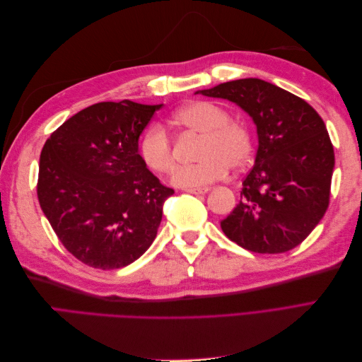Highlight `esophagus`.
<instances>
[{
    "instance_id": "1",
    "label": "esophagus",
    "mask_w": 362,
    "mask_h": 362,
    "mask_svg": "<svg viewBox=\"0 0 362 362\" xmlns=\"http://www.w3.org/2000/svg\"><path fill=\"white\" fill-rule=\"evenodd\" d=\"M208 190H210V187H190V189H185V192L192 193V194H205Z\"/></svg>"
}]
</instances>
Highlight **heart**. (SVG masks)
<instances>
[{
    "label": "heart",
    "mask_w": 362,
    "mask_h": 362,
    "mask_svg": "<svg viewBox=\"0 0 362 362\" xmlns=\"http://www.w3.org/2000/svg\"><path fill=\"white\" fill-rule=\"evenodd\" d=\"M172 122L192 133L201 134L198 161L178 168L172 182L178 187H202L223 178L229 168H245L254 154V137L250 129L229 119L223 107L210 101H194L181 107L172 116ZM140 157L146 168L156 173H169L175 166L173 145L163 127L154 124L146 128L139 144Z\"/></svg>",
    "instance_id": "b5f03b06"
}]
</instances>
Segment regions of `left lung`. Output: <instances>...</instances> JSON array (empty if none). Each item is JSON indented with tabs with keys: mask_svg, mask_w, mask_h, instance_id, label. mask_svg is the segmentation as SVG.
<instances>
[{
	"mask_svg": "<svg viewBox=\"0 0 362 362\" xmlns=\"http://www.w3.org/2000/svg\"><path fill=\"white\" fill-rule=\"evenodd\" d=\"M201 93L235 103L258 131L255 164L243 180L240 202L221 222L222 231L257 254L299 246L329 206L335 157L323 119L302 98L258 78Z\"/></svg>",
	"mask_w": 362,
	"mask_h": 362,
	"instance_id": "1",
	"label": "left lung"
}]
</instances>
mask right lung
<instances>
[{
    "mask_svg": "<svg viewBox=\"0 0 362 362\" xmlns=\"http://www.w3.org/2000/svg\"><path fill=\"white\" fill-rule=\"evenodd\" d=\"M160 105L98 103L60 125L43 145L37 198L54 233L84 264L125 267L154 242L175 192L151 173L139 137Z\"/></svg>",
    "mask_w": 362,
    "mask_h": 362,
    "instance_id": "add662e5",
    "label": "right lung"
}]
</instances>
